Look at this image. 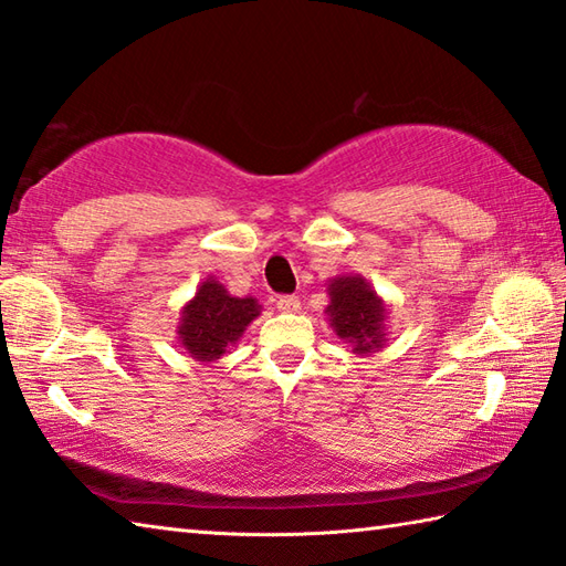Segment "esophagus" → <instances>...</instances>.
Segmentation results:
<instances>
[{
	"mask_svg": "<svg viewBox=\"0 0 566 566\" xmlns=\"http://www.w3.org/2000/svg\"><path fill=\"white\" fill-rule=\"evenodd\" d=\"M276 310L282 314H296L302 310V302L296 300V296H280V300H276Z\"/></svg>",
	"mask_w": 566,
	"mask_h": 566,
	"instance_id": "obj_1",
	"label": "esophagus"
}]
</instances>
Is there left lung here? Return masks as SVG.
I'll list each match as a JSON object with an SVG mask.
<instances>
[{
  "mask_svg": "<svg viewBox=\"0 0 566 566\" xmlns=\"http://www.w3.org/2000/svg\"><path fill=\"white\" fill-rule=\"evenodd\" d=\"M328 306L324 310L334 334L352 352L364 356L386 346L388 306L361 274H338L326 286Z\"/></svg>",
  "mask_w": 566,
  "mask_h": 566,
  "instance_id": "8db88e82",
  "label": "left lung"
}]
</instances>
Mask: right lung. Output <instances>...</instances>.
I'll return each mask as SVG.
<instances>
[{"label":"right lung","instance_id":"obj_1","mask_svg":"<svg viewBox=\"0 0 566 566\" xmlns=\"http://www.w3.org/2000/svg\"><path fill=\"white\" fill-rule=\"evenodd\" d=\"M260 312L262 306L254 296H232L224 284L208 276L192 300L182 306L176 326L178 342L195 361L212 364L228 354L234 342H240L244 328Z\"/></svg>","mask_w":566,"mask_h":566}]
</instances>
